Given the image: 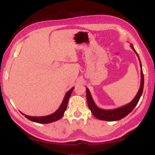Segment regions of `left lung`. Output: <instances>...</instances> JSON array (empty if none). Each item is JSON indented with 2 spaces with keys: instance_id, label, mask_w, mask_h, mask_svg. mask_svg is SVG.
I'll return each mask as SVG.
<instances>
[{
  "instance_id": "obj_1",
  "label": "left lung",
  "mask_w": 155,
  "mask_h": 155,
  "mask_svg": "<svg viewBox=\"0 0 155 155\" xmlns=\"http://www.w3.org/2000/svg\"><path fill=\"white\" fill-rule=\"evenodd\" d=\"M130 47L135 52L137 55L138 58H139V61L140 62V85L139 90L138 91L137 94H136L135 97L133 98V100L128 104L124 105L123 107H118L114 109H110V110H105L97 106L94 102L93 97L91 96V94L90 93V91L88 88H86L87 92V101L88 103V106L89 109L91 110V113H93L94 116L97 118L102 120H107V121H115L120 120L129 114L131 111H132L134 107L137 106V104L139 102L141 95L143 94V87H144V74L143 72L142 69V64H141L140 58L139 57V54H137L135 49L134 48L133 45L130 44Z\"/></svg>"
}]
</instances>
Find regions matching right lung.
Here are the masks:
<instances>
[{"label":"right lung","mask_w":155,"mask_h":155,"mask_svg":"<svg viewBox=\"0 0 155 155\" xmlns=\"http://www.w3.org/2000/svg\"><path fill=\"white\" fill-rule=\"evenodd\" d=\"M74 87L71 88L70 90H69L67 93H66L65 96L63 98V101H62L61 106L59 107L58 109L56 110L54 113L51 114L47 115V116H43V117H32V116H28V115H26L24 113H21L24 115V116L28 118V120H30L32 122H35V123H40V124H47V123H51L52 122H55L59 119H61L62 117L63 116L64 113V111L67 109V104L69 98H70L71 95L73 91Z\"/></svg>","instance_id":"add662e5"}]
</instances>
